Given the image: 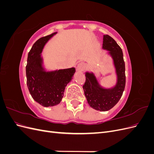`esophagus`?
Here are the masks:
<instances>
[{"label":"esophagus","instance_id":"34e87169","mask_svg":"<svg viewBox=\"0 0 154 154\" xmlns=\"http://www.w3.org/2000/svg\"><path fill=\"white\" fill-rule=\"evenodd\" d=\"M76 68H77L78 71H83V70H84L85 68V64L84 63L81 62V63L78 64V66H77V67H76Z\"/></svg>","mask_w":154,"mask_h":154}]
</instances>
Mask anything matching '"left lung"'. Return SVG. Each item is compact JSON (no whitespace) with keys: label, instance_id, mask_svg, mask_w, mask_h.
I'll list each match as a JSON object with an SVG mask.
<instances>
[{"label":"left lung","instance_id":"obj_1","mask_svg":"<svg viewBox=\"0 0 154 154\" xmlns=\"http://www.w3.org/2000/svg\"><path fill=\"white\" fill-rule=\"evenodd\" d=\"M102 48L109 51L113 60L117 75L116 85L111 88H104L100 84L94 73L86 72L83 88L91 107L96 110L107 111L117 104L122 96L125 87V66L122 50L111 36L103 35Z\"/></svg>","mask_w":154,"mask_h":154}]
</instances>
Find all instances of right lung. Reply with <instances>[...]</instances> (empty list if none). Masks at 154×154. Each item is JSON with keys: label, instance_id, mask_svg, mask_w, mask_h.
Returning <instances> with one entry per match:
<instances>
[{"label": "right lung", "instance_id": "obj_1", "mask_svg": "<svg viewBox=\"0 0 154 154\" xmlns=\"http://www.w3.org/2000/svg\"><path fill=\"white\" fill-rule=\"evenodd\" d=\"M57 32L42 37L28 53L26 67L27 85L33 100L43 106H53L62 101L65 88L71 81L75 68L46 71L42 52L45 44Z\"/></svg>", "mask_w": 154, "mask_h": 154}]
</instances>
